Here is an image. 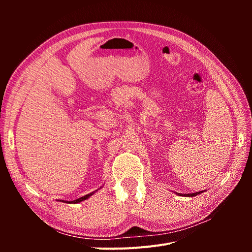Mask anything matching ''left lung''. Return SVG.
I'll return each mask as SVG.
<instances>
[{
  "mask_svg": "<svg viewBox=\"0 0 252 252\" xmlns=\"http://www.w3.org/2000/svg\"><path fill=\"white\" fill-rule=\"evenodd\" d=\"M203 191H197V192H195V193H178L179 195H181V196H194V195H197V194H200V193H202Z\"/></svg>",
  "mask_w": 252,
  "mask_h": 252,
  "instance_id": "obj_1",
  "label": "left lung"
}]
</instances>
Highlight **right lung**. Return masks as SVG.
<instances>
[{
  "label": "right lung",
  "mask_w": 252,
  "mask_h": 252,
  "mask_svg": "<svg viewBox=\"0 0 252 252\" xmlns=\"http://www.w3.org/2000/svg\"><path fill=\"white\" fill-rule=\"evenodd\" d=\"M95 191H97V190H95ZM95 191L91 192V193H89V194L84 195V196H82V197H79V199L74 200V201H63V200H62V202H64V203H69V204H77V203H80V202H82V201H85V200L89 199V197H90L91 195H93V194H94Z\"/></svg>",
  "instance_id": "1"
}]
</instances>
